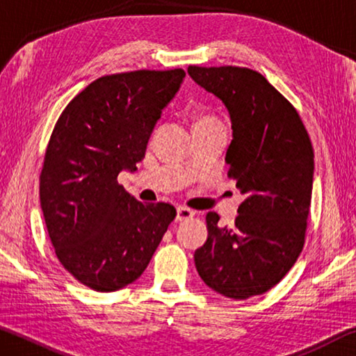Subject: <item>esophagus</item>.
Returning a JSON list of instances; mask_svg holds the SVG:
<instances>
[{
	"mask_svg": "<svg viewBox=\"0 0 356 356\" xmlns=\"http://www.w3.org/2000/svg\"><path fill=\"white\" fill-rule=\"evenodd\" d=\"M193 216H195V212H193V210L186 209V207H177L176 221H186V220L193 218Z\"/></svg>",
	"mask_w": 356,
	"mask_h": 356,
	"instance_id": "obj_1",
	"label": "esophagus"
}]
</instances>
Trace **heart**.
Returning <instances> with one entry per match:
<instances>
[{
  "mask_svg": "<svg viewBox=\"0 0 356 356\" xmlns=\"http://www.w3.org/2000/svg\"><path fill=\"white\" fill-rule=\"evenodd\" d=\"M209 120H213V119H210V118H207V116H201V118H197V119H196L195 125H197V124H204V122H209Z\"/></svg>",
  "mask_w": 356,
  "mask_h": 356,
  "instance_id": "1",
  "label": "heart"
}]
</instances>
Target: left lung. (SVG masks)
Masks as SVG:
<instances>
[{
  "instance_id": "1",
  "label": "left lung",
  "mask_w": 356,
  "mask_h": 356,
  "mask_svg": "<svg viewBox=\"0 0 356 356\" xmlns=\"http://www.w3.org/2000/svg\"><path fill=\"white\" fill-rule=\"evenodd\" d=\"M188 74L227 108V176L245 195L232 226L221 227L220 216L207 213L196 270L215 292L246 300L278 284L303 250L314 150L297 110L259 72L190 65Z\"/></svg>"
}]
</instances>
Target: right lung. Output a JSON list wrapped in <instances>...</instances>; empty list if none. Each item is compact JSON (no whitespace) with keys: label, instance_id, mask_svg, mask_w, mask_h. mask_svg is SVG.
Here are the masks:
<instances>
[{"label":"right lung","instance_id":"right-lung-1","mask_svg":"<svg viewBox=\"0 0 356 356\" xmlns=\"http://www.w3.org/2000/svg\"><path fill=\"white\" fill-rule=\"evenodd\" d=\"M185 70L100 76L64 108L45 150L40 207L63 267L81 284L114 292L141 276L176 218L171 204H143L118 184L136 170Z\"/></svg>","mask_w":356,"mask_h":356}]
</instances>
